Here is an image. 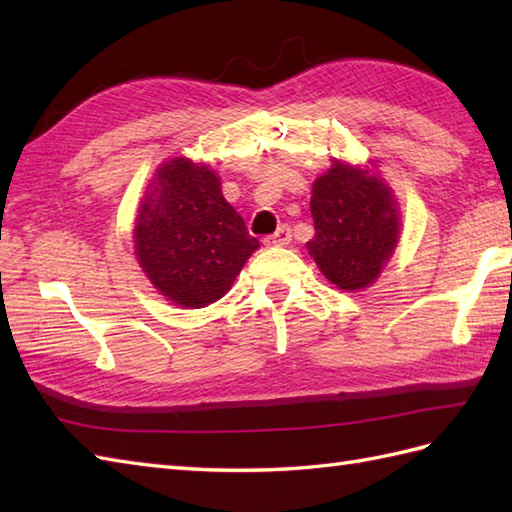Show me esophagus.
<instances>
[{
    "label": "esophagus",
    "mask_w": 512,
    "mask_h": 512,
    "mask_svg": "<svg viewBox=\"0 0 512 512\" xmlns=\"http://www.w3.org/2000/svg\"><path fill=\"white\" fill-rule=\"evenodd\" d=\"M290 239H292L290 226L284 224V226H279L273 235H268V237L264 239V244H266V246H288Z\"/></svg>",
    "instance_id": "obj_1"
}]
</instances>
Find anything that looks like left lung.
Masks as SVG:
<instances>
[{
	"label": "left lung",
	"mask_w": 512,
	"mask_h": 512,
	"mask_svg": "<svg viewBox=\"0 0 512 512\" xmlns=\"http://www.w3.org/2000/svg\"><path fill=\"white\" fill-rule=\"evenodd\" d=\"M310 211L314 237L306 244L336 288H369L383 273L400 239V211L389 184L374 167L332 160L314 180Z\"/></svg>",
	"instance_id": "left-lung-1"
}]
</instances>
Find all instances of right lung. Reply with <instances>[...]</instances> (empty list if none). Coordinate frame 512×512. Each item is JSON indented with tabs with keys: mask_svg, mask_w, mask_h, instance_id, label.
Listing matches in <instances>:
<instances>
[{
	"mask_svg": "<svg viewBox=\"0 0 512 512\" xmlns=\"http://www.w3.org/2000/svg\"><path fill=\"white\" fill-rule=\"evenodd\" d=\"M257 248L211 167L180 156L156 169L138 204L134 250L162 297L180 308L215 303Z\"/></svg>",
	"mask_w": 512,
	"mask_h": 512,
	"instance_id": "obj_1",
	"label": "right lung"
}]
</instances>
